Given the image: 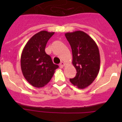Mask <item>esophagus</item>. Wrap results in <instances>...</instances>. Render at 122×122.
<instances>
[{
  "instance_id": "1",
  "label": "esophagus",
  "mask_w": 122,
  "mask_h": 122,
  "mask_svg": "<svg viewBox=\"0 0 122 122\" xmlns=\"http://www.w3.org/2000/svg\"><path fill=\"white\" fill-rule=\"evenodd\" d=\"M65 63L63 62H60V68H63V66H65Z\"/></svg>"
}]
</instances>
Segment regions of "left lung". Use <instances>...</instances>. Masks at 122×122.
<instances>
[{
	"instance_id": "1",
	"label": "left lung",
	"mask_w": 122,
	"mask_h": 122,
	"mask_svg": "<svg viewBox=\"0 0 122 122\" xmlns=\"http://www.w3.org/2000/svg\"><path fill=\"white\" fill-rule=\"evenodd\" d=\"M70 45L76 76L70 79L72 84L85 89L94 81L100 71V56L97 45L88 34L77 30L65 34Z\"/></svg>"
}]
</instances>
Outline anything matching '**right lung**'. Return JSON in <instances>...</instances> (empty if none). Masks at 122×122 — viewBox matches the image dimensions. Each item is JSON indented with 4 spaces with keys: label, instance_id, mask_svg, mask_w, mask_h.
<instances>
[{
    "label": "right lung",
    "instance_id": "add662e5",
    "mask_svg": "<svg viewBox=\"0 0 122 122\" xmlns=\"http://www.w3.org/2000/svg\"><path fill=\"white\" fill-rule=\"evenodd\" d=\"M54 32L43 30L33 35L24 46L21 57L23 76L33 87H43L51 81L59 68L45 52L47 42Z\"/></svg>",
    "mask_w": 122,
    "mask_h": 122
}]
</instances>
